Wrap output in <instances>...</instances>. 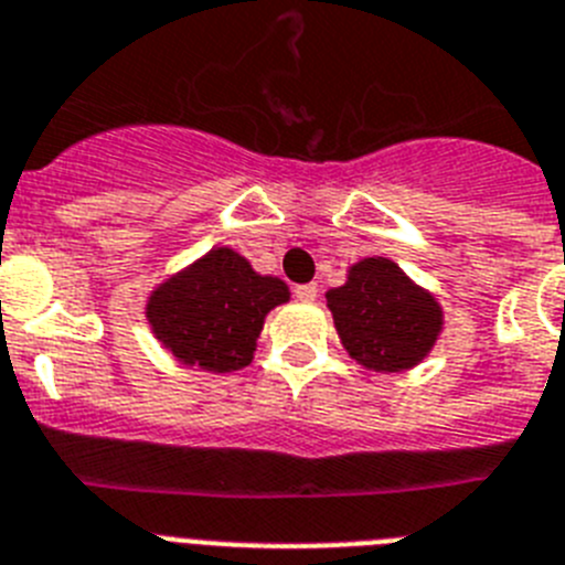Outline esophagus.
<instances>
[{
    "mask_svg": "<svg viewBox=\"0 0 565 565\" xmlns=\"http://www.w3.org/2000/svg\"><path fill=\"white\" fill-rule=\"evenodd\" d=\"M296 298L298 301H316L318 284H301V287H296Z\"/></svg>",
    "mask_w": 565,
    "mask_h": 565,
    "instance_id": "obj_1",
    "label": "esophagus"
}]
</instances>
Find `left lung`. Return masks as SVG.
Listing matches in <instances>:
<instances>
[{
    "mask_svg": "<svg viewBox=\"0 0 565 565\" xmlns=\"http://www.w3.org/2000/svg\"><path fill=\"white\" fill-rule=\"evenodd\" d=\"M343 350L375 372L420 364L444 330V310L390 258L352 264L347 284L327 292Z\"/></svg>",
    "mask_w": 565,
    "mask_h": 565,
    "instance_id": "left-lung-1",
    "label": "left lung"
}]
</instances>
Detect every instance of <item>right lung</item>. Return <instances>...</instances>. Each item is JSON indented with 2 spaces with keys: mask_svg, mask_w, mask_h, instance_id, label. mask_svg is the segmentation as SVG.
<instances>
[{
  "mask_svg": "<svg viewBox=\"0 0 565 565\" xmlns=\"http://www.w3.org/2000/svg\"><path fill=\"white\" fill-rule=\"evenodd\" d=\"M284 301L289 287L281 278L258 276L244 255L215 247L159 284L145 316L181 364L233 372L253 361L264 318Z\"/></svg>",
  "mask_w": 565,
  "mask_h": 565,
  "instance_id": "1",
  "label": "right lung"
}]
</instances>
